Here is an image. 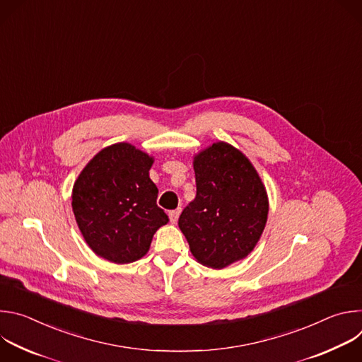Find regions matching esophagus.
I'll return each instance as SVG.
<instances>
[{
  "label": "esophagus",
  "mask_w": 362,
  "mask_h": 362,
  "mask_svg": "<svg viewBox=\"0 0 362 362\" xmlns=\"http://www.w3.org/2000/svg\"><path fill=\"white\" fill-rule=\"evenodd\" d=\"M180 212H182L180 209H176V211H172V212H169V218H170V222H172V223H176V222H177Z\"/></svg>",
  "instance_id": "obj_1"
}]
</instances>
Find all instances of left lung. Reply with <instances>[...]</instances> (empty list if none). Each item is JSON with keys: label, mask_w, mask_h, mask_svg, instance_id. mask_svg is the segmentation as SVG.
<instances>
[{"label": "left lung", "mask_w": 362, "mask_h": 362, "mask_svg": "<svg viewBox=\"0 0 362 362\" xmlns=\"http://www.w3.org/2000/svg\"><path fill=\"white\" fill-rule=\"evenodd\" d=\"M196 197L179 218L194 259L223 269L259 242L269 212L265 185L245 154L216 141L193 156Z\"/></svg>", "instance_id": "obj_1"}]
</instances>
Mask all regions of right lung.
Instances as JSON below:
<instances>
[{"label":"right lung","instance_id":"add662e5","mask_svg":"<svg viewBox=\"0 0 362 362\" xmlns=\"http://www.w3.org/2000/svg\"><path fill=\"white\" fill-rule=\"evenodd\" d=\"M154 158L122 141L101 148L74 182L71 208L90 249L113 264L143 257L169 222L148 176Z\"/></svg>","mask_w":362,"mask_h":362}]
</instances>
